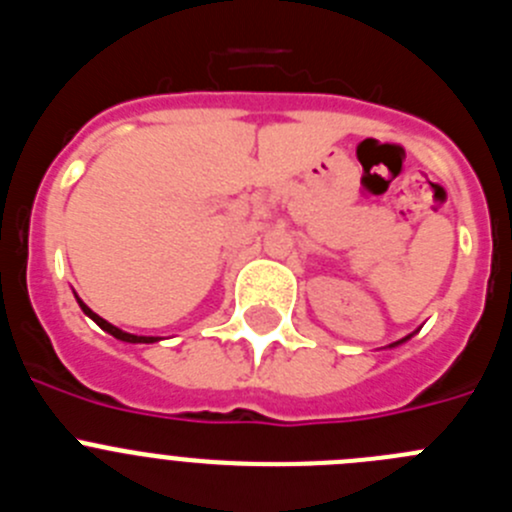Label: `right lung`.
<instances>
[{
  "instance_id": "obj_1",
  "label": "right lung",
  "mask_w": 512,
  "mask_h": 512,
  "mask_svg": "<svg viewBox=\"0 0 512 512\" xmlns=\"http://www.w3.org/2000/svg\"><path fill=\"white\" fill-rule=\"evenodd\" d=\"M76 300H79V297H76ZM79 305H81V310L87 312L89 318H92L94 323L99 325V328H102V330H107V333H110V336L120 338V341H128V343H153V341H158V338H153V336H133V333H125V330L115 328V325H112V323H107V320H104V318H99L97 312H92V310H89V307L84 305V302H81V300H79Z\"/></svg>"
}]
</instances>
